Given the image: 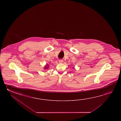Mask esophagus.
I'll use <instances>...</instances> for the list:
<instances>
[{
  "label": "esophagus",
  "mask_w": 121,
  "mask_h": 121,
  "mask_svg": "<svg viewBox=\"0 0 121 121\" xmlns=\"http://www.w3.org/2000/svg\"><path fill=\"white\" fill-rule=\"evenodd\" d=\"M59 62L60 63H62L63 62V60H59Z\"/></svg>",
  "instance_id": "esophagus-1"
}]
</instances>
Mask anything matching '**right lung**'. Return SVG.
<instances>
[{
	"label": "right lung",
	"mask_w": 121,
	"mask_h": 121,
	"mask_svg": "<svg viewBox=\"0 0 121 121\" xmlns=\"http://www.w3.org/2000/svg\"><path fill=\"white\" fill-rule=\"evenodd\" d=\"M49 65H48V64H46V65L44 67V69H48V68H49Z\"/></svg>",
	"instance_id": "obj_1"
}]
</instances>
